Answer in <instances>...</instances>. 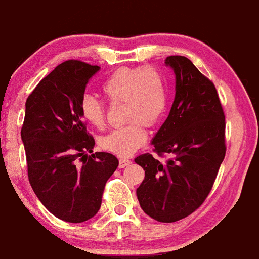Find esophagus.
<instances>
[{
  "label": "esophagus",
  "instance_id": "1",
  "mask_svg": "<svg viewBox=\"0 0 259 259\" xmlns=\"http://www.w3.org/2000/svg\"><path fill=\"white\" fill-rule=\"evenodd\" d=\"M130 163H132V161L129 159H119V168H124L125 166L130 165Z\"/></svg>",
  "mask_w": 259,
  "mask_h": 259
}]
</instances>
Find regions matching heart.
<instances>
[{
	"label": "heart",
	"mask_w": 259,
	"mask_h": 259,
	"mask_svg": "<svg viewBox=\"0 0 259 259\" xmlns=\"http://www.w3.org/2000/svg\"><path fill=\"white\" fill-rule=\"evenodd\" d=\"M103 93L112 105L124 103V118L130 122L114 129L99 141L101 148L117 156H130L146 143L145 125L154 126L165 114L167 87L162 74L155 67H123L103 83ZM81 114L91 125L103 127L105 109L97 98L84 96Z\"/></svg>",
	"instance_id": "1"
}]
</instances>
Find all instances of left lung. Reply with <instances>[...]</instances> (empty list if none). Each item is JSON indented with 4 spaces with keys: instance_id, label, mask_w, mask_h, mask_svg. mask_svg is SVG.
Instances as JSON below:
<instances>
[{
    "instance_id": "1",
    "label": "left lung",
    "mask_w": 259,
    "mask_h": 259,
    "mask_svg": "<svg viewBox=\"0 0 259 259\" xmlns=\"http://www.w3.org/2000/svg\"><path fill=\"white\" fill-rule=\"evenodd\" d=\"M176 96L167 119L153 137L154 152L135 162L145 169L136 190L141 208L159 222H175L199 208L210 192L225 159V113L214 83L184 56H168Z\"/></svg>"
}]
</instances>
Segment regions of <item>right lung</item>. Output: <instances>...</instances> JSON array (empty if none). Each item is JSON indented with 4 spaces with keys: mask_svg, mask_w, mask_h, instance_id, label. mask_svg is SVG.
I'll return each mask as SVG.
<instances>
[{
    "mask_svg": "<svg viewBox=\"0 0 259 259\" xmlns=\"http://www.w3.org/2000/svg\"><path fill=\"white\" fill-rule=\"evenodd\" d=\"M100 67L65 61L26 100L21 127L28 181L39 201L61 220L78 224L100 209L107 179L118 167L110 153H93L80 104ZM80 161L81 163L78 164Z\"/></svg>",
    "mask_w": 259,
    "mask_h": 259,
    "instance_id": "obj_1",
    "label": "right lung"
}]
</instances>
